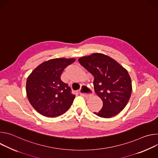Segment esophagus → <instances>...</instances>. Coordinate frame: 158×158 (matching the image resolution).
Instances as JSON below:
<instances>
[{
	"label": "esophagus",
	"instance_id": "1",
	"mask_svg": "<svg viewBox=\"0 0 158 158\" xmlns=\"http://www.w3.org/2000/svg\"><path fill=\"white\" fill-rule=\"evenodd\" d=\"M79 93L81 96L85 98H88L93 94V92L86 85H82L79 90Z\"/></svg>",
	"mask_w": 158,
	"mask_h": 158
}]
</instances>
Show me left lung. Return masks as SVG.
<instances>
[{"label":"left lung","instance_id":"1","mask_svg":"<svg viewBox=\"0 0 158 158\" xmlns=\"http://www.w3.org/2000/svg\"><path fill=\"white\" fill-rule=\"evenodd\" d=\"M94 77V91L103 102L102 109L94 112L109 118L124 109L132 93V82L127 71L114 59L102 53H93L78 59Z\"/></svg>","mask_w":158,"mask_h":158}]
</instances>
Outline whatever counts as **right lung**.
<instances>
[{"label": "right lung", "instance_id": "add662e5", "mask_svg": "<svg viewBox=\"0 0 158 158\" xmlns=\"http://www.w3.org/2000/svg\"><path fill=\"white\" fill-rule=\"evenodd\" d=\"M74 58H56L43 62L28 76L26 93L32 106L39 114L48 118L59 116L71 106L75 95L60 79L65 67Z\"/></svg>", "mask_w": 158, "mask_h": 158}]
</instances>
